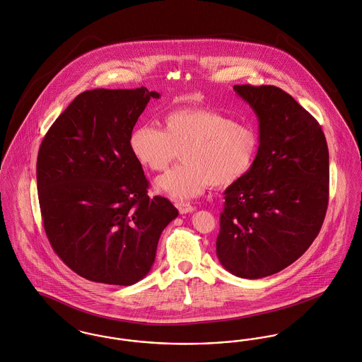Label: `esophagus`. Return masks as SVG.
Returning <instances> with one entry per match:
<instances>
[{"label":"esophagus","instance_id":"1","mask_svg":"<svg viewBox=\"0 0 362 362\" xmlns=\"http://www.w3.org/2000/svg\"><path fill=\"white\" fill-rule=\"evenodd\" d=\"M175 206L177 208V211L182 213V214H186V213H192L194 211V208H192L190 204H187V202H182V201H177V202H175Z\"/></svg>","mask_w":362,"mask_h":362}]
</instances>
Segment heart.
Returning <instances> with one entry per match:
<instances>
[{"instance_id": "1", "label": "heart", "mask_w": 362, "mask_h": 362, "mask_svg": "<svg viewBox=\"0 0 362 362\" xmlns=\"http://www.w3.org/2000/svg\"><path fill=\"white\" fill-rule=\"evenodd\" d=\"M164 129L135 128L129 145L136 160L156 172L168 168L182 149L183 164L160 176L154 187L173 199H190L209 186L228 187L255 163L258 135L249 124L208 107H180L164 119Z\"/></svg>"}]
</instances>
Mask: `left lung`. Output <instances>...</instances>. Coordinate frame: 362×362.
<instances>
[{"label":"left lung","instance_id":"left-lung-1","mask_svg":"<svg viewBox=\"0 0 362 362\" xmlns=\"http://www.w3.org/2000/svg\"><path fill=\"white\" fill-rule=\"evenodd\" d=\"M255 110L259 145L247 173L224 192L216 255L233 275L280 272L319 235L329 190V154L317 120L276 86L235 85Z\"/></svg>","mask_w":362,"mask_h":362}]
</instances>
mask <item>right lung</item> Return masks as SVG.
I'll return each instance as SVG.
<instances>
[{"mask_svg": "<svg viewBox=\"0 0 362 362\" xmlns=\"http://www.w3.org/2000/svg\"><path fill=\"white\" fill-rule=\"evenodd\" d=\"M157 91L95 88L79 94L43 138L37 187L46 236L87 280L131 286L146 276L160 235L177 209L148 195L129 138Z\"/></svg>", "mask_w": 362, "mask_h": 362, "instance_id": "1", "label": "right lung"}]
</instances>
